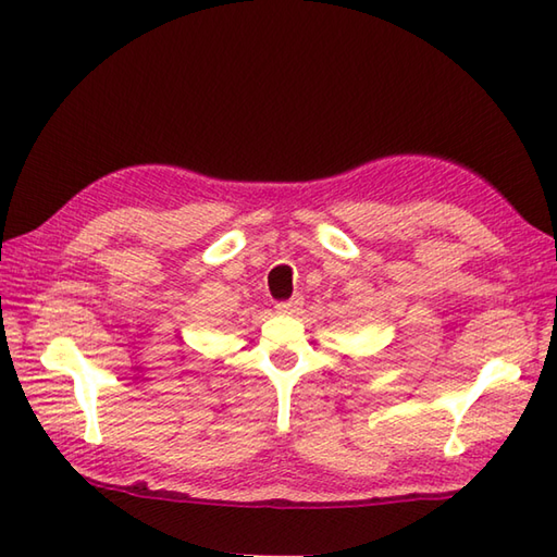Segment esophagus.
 Segmentation results:
<instances>
[{
  "mask_svg": "<svg viewBox=\"0 0 557 557\" xmlns=\"http://www.w3.org/2000/svg\"><path fill=\"white\" fill-rule=\"evenodd\" d=\"M301 304H304L301 296H294V299H289V301H280V304L275 306V310H277L280 315H294V313H299Z\"/></svg>",
  "mask_w": 557,
  "mask_h": 557,
  "instance_id": "1",
  "label": "esophagus"
}]
</instances>
